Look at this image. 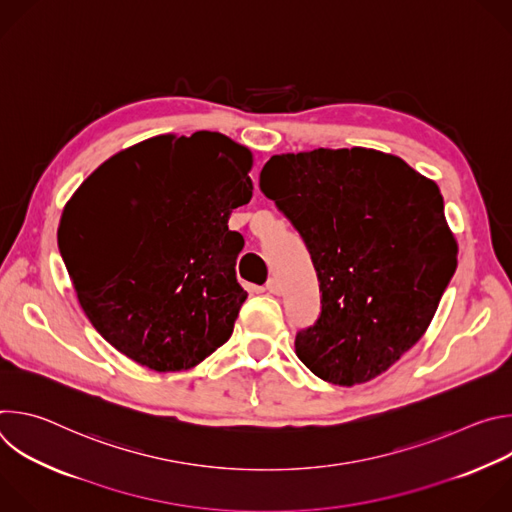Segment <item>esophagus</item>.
Wrapping results in <instances>:
<instances>
[{"instance_id": "esophagus-1", "label": "esophagus", "mask_w": 512, "mask_h": 512, "mask_svg": "<svg viewBox=\"0 0 512 512\" xmlns=\"http://www.w3.org/2000/svg\"><path fill=\"white\" fill-rule=\"evenodd\" d=\"M265 289L269 291V294L277 296V294H279V291H281V285H279L277 277H269V279H267V283H265Z\"/></svg>"}]
</instances>
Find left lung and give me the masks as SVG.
I'll list each match as a JSON object with an SVG mask.
<instances>
[{
    "mask_svg": "<svg viewBox=\"0 0 512 512\" xmlns=\"http://www.w3.org/2000/svg\"><path fill=\"white\" fill-rule=\"evenodd\" d=\"M261 192L310 251L322 308L296 354L332 385L367 383L427 330L458 265L435 182L377 150L273 156Z\"/></svg>",
    "mask_w": 512,
    "mask_h": 512,
    "instance_id": "left-lung-1",
    "label": "left lung"
}]
</instances>
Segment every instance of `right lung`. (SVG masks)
Returning <instances> with one entry per match:
<instances>
[{
	"label": "right lung",
	"instance_id": "right-lung-1",
	"mask_svg": "<svg viewBox=\"0 0 512 512\" xmlns=\"http://www.w3.org/2000/svg\"><path fill=\"white\" fill-rule=\"evenodd\" d=\"M251 152L223 133L158 135L97 168L64 206L58 249L97 332L143 367L190 369L231 334L247 291L229 216Z\"/></svg>",
	"mask_w": 512,
	"mask_h": 512
}]
</instances>
